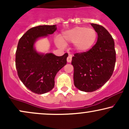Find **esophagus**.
Wrapping results in <instances>:
<instances>
[{
	"label": "esophagus",
	"mask_w": 129,
	"mask_h": 129,
	"mask_svg": "<svg viewBox=\"0 0 129 129\" xmlns=\"http://www.w3.org/2000/svg\"><path fill=\"white\" fill-rule=\"evenodd\" d=\"M71 61H72V55L70 54L67 58V61L68 63H71Z\"/></svg>",
	"instance_id": "34e87169"
}]
</instances>
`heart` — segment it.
I'll return each mask as SVG.
<instances>
[{
  "instance_id": "b5f03b06",
  "label": "heart",
  "mask_w": 129,
  "mask_h": 129,
  "mask_svg": "<svg viewBox=\"0 0 129 129\" xmlns=\"http://www.w3.org/2000/svg\"><path fill=\"white\" fill-rule=\"evenodd\" d=\"M97 38L98 33L94 28L75 27L63 32L60 39H55V44L60 47H64V44H74L78 51L86 52L93 47Z\"/></svg>"
}]
</instances>
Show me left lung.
<instances>
[{
  "label": "left lung",
  "instance_id": "obj_1",
  "mask_svg": "<svg viewBox=\"0 0 129 129\" xmlns=\"http://www.w3.org/2000/svg\"><path fill=\"white\" fill-rule=\"evenodd\" d=\"M98 33L96 44L88 51L72 57L75 86L85 92L96 91L109 80L115 68L116 52L112 36L101 25L91 23Z\"/></svg>",
  "mask_w": 129,
  "mask_h": 129
}]
</instances>
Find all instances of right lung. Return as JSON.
<instances>
[{
  "mask_svg": "<svg viewBox=\"0 0 129 129\" xmlns=\"http://www.w3.org/2000/svg\"><path fill=\"white\" fill-rule=\"evenodd\" d=\"M56 25H44L30 28L19 40L15 54L18 76L24 85L36 94H44L54 87L57 73L67 63L68 53L56 56L36 51L34 44L39 38L51 35Z\"/></svg>",
  "mask_w": 129,
  "mask_h": 129,
  "instance_id": "obj_1",
  "label": "right lung"
}]
</instances>
